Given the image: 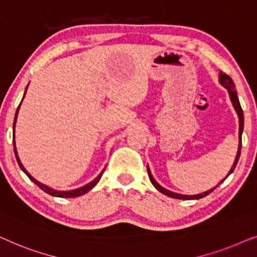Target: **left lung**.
<instances>
[{"instance_id": "8db88e82", "label": "left lung", "mask_w": 257, "mask_h": 257, "mask_svg": "<svg viewBox=\"0 0 257 257\" xmlns=\"http://www.w3.org/2000/svg\"><path fill=\"white\" fill-rule=\"evenodd\" d=\"M220 83L223 85L224 88H227L228 89V91H229V96H230V100H231V102H232V105H234V108H235V110H236V112H237V115H238V118H240V146H238V150H237V155H236V159H235V162H234V164H232V167H231V169H230V172H229V174L227 175V177L230 175V174L234 172V169H235V167H236V164H237V162H238V159H240V155H241V147H242V132H243V123H244V117H243V110H242V108H241V104H240V101H238V97H237V93H236V90H235V84H234V82H232V80H231V77L229 76V75H227V74H224V73H220ZM148 175H149V179H150V181H152V183L154 184V187L156 188L157 190L159 191H161V193L162 194H164V195H167V196H169V197H174V198H180V200H198V198H202V197H204V196H207V195H209L211 191H213L214 189H216V187H214L213 189H210V190H208V191H204V193H202V194H197V195H180V194H176V193H173V191H169V190H167V189H164L163 187H161L159 183L156 182L155 180H154V177H153V175L152 174H150V170H149V168H148ZM225 180V179H224ZM222 182H223V181H222ZM221 183V182H220Z\"/></svg>"}]
</instances>
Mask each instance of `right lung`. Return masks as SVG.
I'll use <instances>...</instances> for the list:
<instances>
[{
  "label": "right lung",
  "instance_id": "obj_1",
  "mask_svg": "<svg viewBox=\"0 0 257 257\" xmlns=\"http://www.w3.org/2000/svg\"><path fill=\"white\" fill-rule=\"evenodd\" d=\"M27 90V89H26ZM25 97V96H23ZM19 108H20V105H19ZM19 108H17V110H16V114H15V118H14V124H13V129L15 128V122H16V116H17V112H19ZM13 143H14V153H15V156H16V160H17V163H19V166H20V168H21L23 172L26 173V175L29 177L30 180L33 181L34 183L36 184L37 187H40L41 189H42L43 191H46L47 194H49V195H51V196H56V197H77V196H81V195H83V194H85V193H88L89 190L91 189V188H94L95 186H96V183L98 182V181H100V179H101V176H102V174H103V172H102L100 175H98L96 179H95L94 181H91L90 183H88V184H85L84 187H81V188H78V189H74V190H69V191H57V190H54V189H51V188H49V187H47V186H44V184H42V183H40L39 181H36L35 179H34L33 176H30L29 174H28V172H27V170L23 168V166H22V163L20 162V160H19V156H17V153H16V148H15V142L13 141Z\"/></svg>",
  "mask_w": 257,
  "mask_h": 257
}]
</instances>
